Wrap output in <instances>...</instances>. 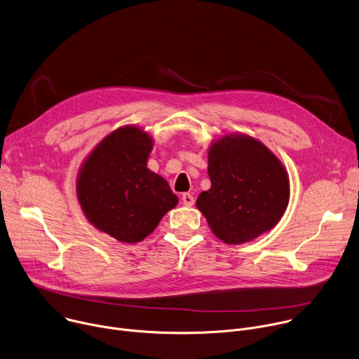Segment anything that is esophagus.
Returning <instances> with one entry per match:
<instances>
[{
  "instance_id": "esophagus-1",
  "label": "esophagus",
  "mask_w": 359,
  "mask_h": 359,
  "mask_svg": "<svg viewBox=\"0 0 359 359\" xmlns=\"http://www.w3.org/2000/svg\"><path fill=\"white\" fill-rule=\"evenodd\" d=\"M182 201H183V204L184 206H193L194 204V197L190 194V193H183L182 194Z\"/></svg>"
}]
</instances>
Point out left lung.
<instances>
[{"label": "left lung", "instance_id": "8db88e82", "mask_svg": "<svg viewBox=\"0 0 359 359\" xmlns=\"http://www.w3.org/2000/svg\"><path fill=\"white\" fill-rule=\"evenodd\" d=\"M212 187L201 191L196 206L216 237L243 244L270 231L290 200L287 170L257 139L226 135L209 149Z\"/></svg>", "mask_w": 359, "mask_h": 359}]
</instances>
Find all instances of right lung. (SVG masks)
Wrapping results in <instances>:
<instances>
[{
    "label": "right lung",
    "instance_id": "1",
    "mask_svg": "<svg viewBox=\"0 0 359 359\" xmlns=\"http://www.w3.org/2000/svg\"><path fill=\"white\" fill-rule=\"evenodd\" d=\"M151 147L140 128L122 126L89 153L76 179L89 223L122 243L142 241L179 201L169 183L147 169Z\"/></svg>",
    "mask_w": 359,
    "mask_h": 359
}]
</instances>
